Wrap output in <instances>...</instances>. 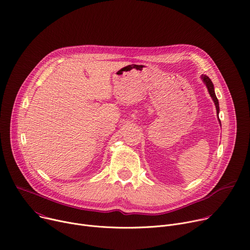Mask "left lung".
<instances>
[{
	"mask_svg": "<svg viewBox=\"0 0 250 250\" xmlns=\"http://www.w3.org/2000/svg\"><path fill=\"white\" fill-rule=\"evenodd\" d=\"M201 78H202L203 82L206 83V84H207V86H208V92H209V94H210V96H211V98H212V100H213V102H214V104H215L216 111H217V115H218V112H219V104H218V100H217V98H216V96H215V93H214L213 83H212L211 80H210L208 76H202ZM219 121H220V120H219Z\"/></svg>",
	"mask_w": 250,
	"mask_h": 250,
	"instance_id": "obj_1",
	"label": "left lung"
}]
</instances>
